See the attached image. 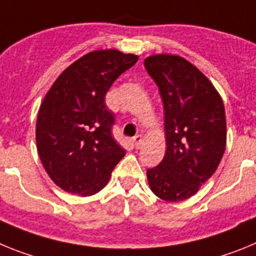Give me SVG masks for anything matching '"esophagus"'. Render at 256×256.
Here are the masks:
<instances>
[{
  "label": "esophagus",
  "mask_w": 256,
  "mask_h": 256,
  "mask_svg": "<svg viewBox=\"0 0 256 256\" xmlns=\"http://www.w3.org/2000/svg\"><path fill=\"white\" fill-rule=\"evenodd\" d=\"M133 144H134V148H141L142 136H141V134L134 136V137H133Z\"/></svg>",
  "instance_id": "34e87169"
}]
</instances>
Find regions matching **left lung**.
Returning a JSON list of instances; mask_svg holds the SVG:
<instances>
[{"instance_id":"1","label":"left lung","mask_w":256,"mask_h":256,"mask_svg":"<svg viewBox=\"0 0 256 256\" xmlns=\"http://www.w3.org/2000/svg\"><path fill=\"white\" fill-rule=\"evenodd\" d=\"M148 76L159 87L166 151L148 169L151 191L168 202L194 196L218 168L227 141L224 105L209 79L177 55L148 56Z\"/></svg>"}]
</instances>
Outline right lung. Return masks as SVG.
Listing matches in <instances>:
<instances>
[{
  "label": "right lung",
  "mask_w": 256,
  "mask_h": 256,
  "mask_svg": "<svg viewBox=\"0 0 256 256\" xmlns=\"http://www.w3.org/2000/svg\"><path fill=\"white\" fill-rule=\"evenodd\" d=\"M137 60V55L118 50L92 51L68 66L44 96L36 126L37 150L61 190L94 195L126 155L112 137L115 119L105 96Z\"/></svg>",
  "instance_id": "right-lung-1"
}]
</instances>
